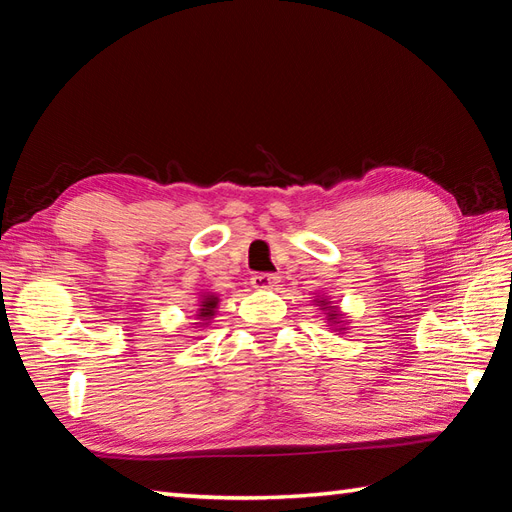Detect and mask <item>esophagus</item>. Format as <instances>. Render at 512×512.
<instances>
[{"mask_svg": "<svg viewBox=\"0 0 512 512\" xmlns=\"http://www.w3.org/2000/svg\"><path fill=\"white\" fill-rule=\"evenodd\" d=\"M250 284H253V288H273L279 284V277L273 273H255Z\"/></svg>", "mask_w": 512, "mask_h": 512, "instance_id": "esophagus-1", "label": "esophagus"}]
</instances>
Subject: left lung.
<instances>
[{"label":"left lung","instance_id":"8db88e82","mask_svg":"<svg viewBox=\"0 0 512 512\" xmlns=\"http://www.w3.org/2000/svg\"><path fill=\"white\" fill-rule=\"evenodd\" d=\"M314 303H317L319 306V310H323V314H325V319H328V323L332 325L334 330H345V325H343V314L339 312V308L334 306V303L330 301V299H325V297H317L314 299Z\"/></svg>","mask_w":512,"mask_h":512}]
</instances>
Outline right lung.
<instances>
[{
    "mask_svg": "<svg viewBox=\"0 0 512 512\" xmlns=\"http://www.w3.org/2000/svg\"><path fill=\"white\" fill-rule=\"evenodd\" d=\"M217 306H220V297L213 295V292H202L198 314H195V319L200 321V325H209L211 319L215 317Z\"/></svg>",
    "mask_w": 512,
    "mask_h": 512,
    "instance_id": "add662e5",
    "label": "right lung"
}]
</instances>
